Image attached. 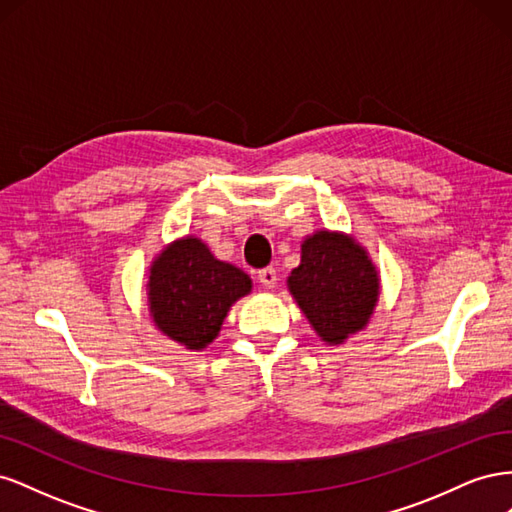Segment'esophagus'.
Listing matches in <instances>:
<instances>
[{
    "label": "esophagus",
    "instance_id": "1",
    "mask_svg": "<svg viewBox=\"0 0 512 512\" xmlns=\"http://www.w3.org/2000/svg\"><path fill=\"white\" fill-rule=\"evenodd\" d=\"M258 280H260V284L265 286V288H275V284H277V271L273 267L262 269V271H258Z\"/></svg>",
    "mask_w": 512,
    "mask_h": 512
}]
</instances>
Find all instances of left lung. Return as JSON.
Listing matches in <instances>:
<instances>
[{"mask_svg": "<svg viewBox=\"0 0 512 512\" xmlns=\"http://www.w3.org/2000/svg\"><path fill=\"white\" fill-rule=\"evenodd\" d=\"M286 286L322 342L342 346L374 316L380 271L352 235L320 228L303 239L301 262Z\"/></svg>", "mask_w": 512, "mask_h": 512, "instance_id": "1", "label": "left lung"}]
</instances>
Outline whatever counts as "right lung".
Masks as SVG:
<instances>
[{
  "instance_id": "obj_1",
  "label": "right lung",
  "mask_w": 512,
  "mask_h": 512,
  "mask_svg": "<svg viewBox=\"0 0 512 512\" xmlns=\"http://www.w3.org/2000/svg\"><path fill=\"white\" fill-rule=\"evenodd\" d=\"M145 288L153 327L198 352L220 335L230 307L252 292V280L215 258L203 239L185 235L151 260Z\"/></svg>"
}]
</instances>
